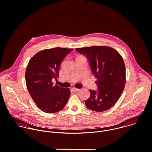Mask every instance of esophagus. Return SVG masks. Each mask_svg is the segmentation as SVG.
I'll return each mask as SVG.
<instances>
[{
  "label": "esophagus",
  "instance_id": "1",
  "mask_svg": "<svg viewBox=\"0 0 152 152\" xmlns=\"http://www.w3.org/2000/svg\"><path fill=\"white\" fill-rule=\"evenodd\" d=\"M72 89L75 91H79L80 90V88H76V87H72Z\"/></svg>",
  "mask_w": 152,
  "mask_h": 152
}]
</instances>
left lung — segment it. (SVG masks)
Here are the masks:
<instances>
[{
    "mask_svg": "<svg viewBox=\"0 0 152 152\" xmlns=\"http://www.w3.org/2000/svg\"><path fill=\"white\" fill-rule=\"evenodd\" d=\"M85 55L97 78L98 91L90 90L86 106L94 111L103 112L111 108L119 99L126 82L125 66L121 55L113 48L93 46L77 48Z\"/></svg>",
    "mask_w": 152,
    "mask_h": 152,
    "instance_id": "obj_1",
    "label": "left lung"
}]
</instances>
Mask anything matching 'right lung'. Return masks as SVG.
Returning a JSON list of instances; mask_svg holds the SVG:
<instances>
[{"label":"right lung","mask_w":152,"mask_h":152,"mask_svg":"<svg viewBox=\"0 0 152 152\" xmlns=\"http://www.w3.org/2000/svg\"><path fill=\"white\" fill-rule=\"evenodd\" d=\"M73 49L55 48L42 50L30 60L26 71L28 91L42 111L52 113L66 105L69 88L53 86L52 79L58 77L61 63Z\"/></svg>","instance_id":"add662e5"}]
</instances>
